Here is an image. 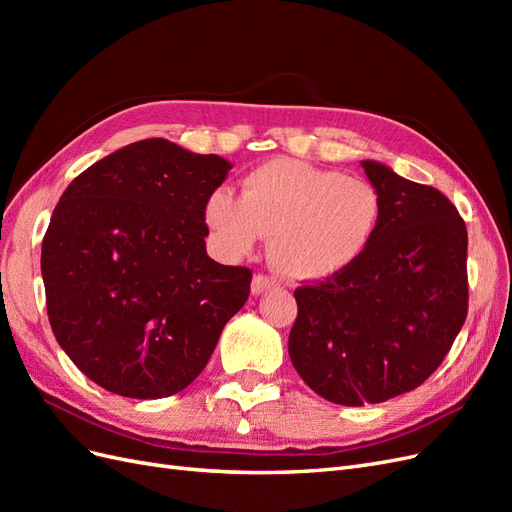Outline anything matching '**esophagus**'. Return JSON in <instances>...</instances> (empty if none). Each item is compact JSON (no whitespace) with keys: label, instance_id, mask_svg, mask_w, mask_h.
Wrapping results in <instances>:
<instances>
[{"label":"esophagus","instance_id":"1","mask_svg":"<svg viewBox=\"0 0 512 512\" xmlns=\"http://www.w3.org/2000/svg\"><path fill=\"white\" fill-rule=\"evenodd\" d=\"M275 286H277V284H275L273 277H269V275H265V273L254 275V280H252V292H254V294H262L265 290H271V288H275Z\"/></svg>","mask_w":512,"mask_h":512}]
</instances>
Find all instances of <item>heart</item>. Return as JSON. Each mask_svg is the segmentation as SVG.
<instances>
[{
  "label": "heart",
  "mask_w": 512,
  "mask_h": 512,
  "mask_svg": "<svg viewBox=\"0 0 512 512\" xmlns=\"http://www.w3.org/2000/svg\"><path fill=\"white\" fill-rule=\"evenodd\" d=\"M205 224L222 252H252L271 237V265L294 282H324L344 273L376 237L378 190L365 179L292 158L256 166L241 181L239 200L215 190Z\"/></svg>",
  "instance_id": "heart-1"
}]
</instances>
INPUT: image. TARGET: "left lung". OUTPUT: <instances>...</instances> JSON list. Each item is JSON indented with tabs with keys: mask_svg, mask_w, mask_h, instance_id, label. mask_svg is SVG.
I'll return each mask as SVG.
<instances>
[{
	"mask_svg": "<svg viewBox=\"0 0 512 512\" xmlns=\"http://www.w3.org/2000/svg\"><path fill=\"white\" fill-rule=\"evenodd\" d=\"M382 220L350 269L294 290L288 352L339 406L380 404L440 367L468 316V230L440 190L363 162Z\"/></svg>",
	"mask_w": 512,
	"mask_h": 512,
	"instance_id": "1",
	"label": "left lung"
}]
</instances>
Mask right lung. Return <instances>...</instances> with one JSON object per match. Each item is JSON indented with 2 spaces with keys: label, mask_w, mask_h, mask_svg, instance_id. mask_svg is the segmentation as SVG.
Wrapping results in <instances>:
<instances>
[{
  "label": "right lung",
  "mask_w": 512,
  "mask_h": 512,
  "mask_svg": "<svg viewBox=\"0 0 512 512\" xmlns=\"http://www.w3.org/2000/svg\"><path fill=\"white\" fill-rule=\"evenodd\" d=\"M230 164L164 138L123 147L61 194L42 239L59 346L115 395L170 397L198 378L252 271L207 256L205 200Z\"/></svg>",
  "instance_id": "add662e5"
}]
</instances>
